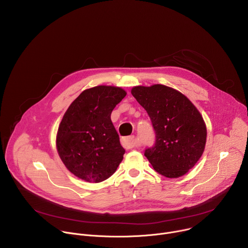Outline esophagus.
Here are the masks:
<instances>
[{
    "instance_id": "obj_1",
    "label": "esophagus",
    "mask_w": 248,
    "mask_h": 248,
    "mask_svg": "<svg viewBox=\"0 0 248 248\" xmlns=\"http://www.w3.org/2000/svg\"><path fill=\"white\" fill-rule=\"evenodd\" d=\"M122 144L124 148L126 149H130V148H134L136 147V141H135V138L134 136H127V137H124L123 140H122Z\"/></svg>"
}]
</instances>
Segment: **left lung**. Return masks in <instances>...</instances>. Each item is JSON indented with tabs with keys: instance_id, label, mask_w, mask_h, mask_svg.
<instances>
[{
	"instance_id": "1",
	"label": "left lung",
	"mask_w": 248,
	"mask_h": 248,
	"mask_svg": "<svg viewBox=\"0 0 248 248\" xmlns=\"http://www.w3.org/2000/svg\"><path fill=\"white\" fill-rule=\"evenodd\" d=\"M131 94L146 110L156 132L155 146L144 153L154 170L169 179L187 173L206 145V124L198 109L183 93L162 84L134 86Z\"/></svg>"
}]
</instances>
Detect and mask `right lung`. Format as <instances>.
I'll list each match as a JSON object with an SVG mask.
<instances>
[{"instance_id": "obj_1", "label": "right lung", "mask_w": 248, "mask_h": 248, "mask_svg": "<svg viewBox=\"0 0 248 248\" xmlns=\"http://www.w3.org/2000/svg\"><path fill=\"white\" fill-rule=\"evenodd\" d=\"M126 95L122 87L88 88L69 105L58 128L56 146L65 168L87 183H101L116 171L124 149L111 114Z\"/></svg>"}]
</instances>
